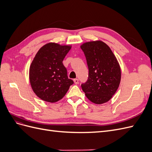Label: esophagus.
<instances>
[{
    "label": "esophagus",
    "mask_w": 152,
    "mask_h": 152,
    "mask_svg": "<svg viewBox=\"0 0 152 152\" xmlns=\"http://www.w3.org/2000/svg\"><path fill=\"white\" fill-rule=\"evenodd\" d=\"M73 81H74V83H75V84H79V79H73Z\"/></svg>",
    "instance_id": "34e87169"
}]
</instances>
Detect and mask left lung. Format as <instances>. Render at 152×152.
Wrapping results in <instances>:
<instances>
[{"label":"left lung","mask_w":152,"mask_h":152,"mask_svg":"<svg viewBox=\"0 0 152 152\" xmlns=\"http://www.w3.org/2000/svg\"><path fill=\"white\" fill-rule=\"evenodd\" d=\"M89 69L88 79L81 84L86 97L95 104L108 102L120 84V65L112 50L102 41L82 44Z\"/></svg>","instance_id":"obj_1"}]
</instances>
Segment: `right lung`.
Instances as JSON below:
<instances>
[{"label":"right lung","instance_id":"add662e5","mask_svg":"<svg viewBox=\"0 0 152 152\" xmlns=\"http://www.w3.org/2000/svg\"><path fill=\"white\" fill-rule=\"evenodd\" d=\"M70 45L48 43L41 48L32 61L30 82L35 94L45 102L54 103L62 99L73 84L68 79L63 61Z\"/></svg>","mask_w":152,"mask_h":152}]
</instances>
